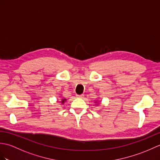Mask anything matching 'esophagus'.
Masks as SVG:
<instances>
[{
  "mask_svg": "<svg viewBox=\"0 0 160 160\" xmlns=\"http://www.w3.org/2000/svg\"><path fill=\"white\" fill-rule=\"evenodd\" d=\"M76 96L78 98H83L84 97V95L83 94H80V95H76Z\"/></svg>",
  "mask_w": 160,
  "mask_h": 160,
  "instance_id": "34e87169",
  "label": "esophagus"
}]
</instances>
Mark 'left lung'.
<instances>
[{
	"mask_svg": "<svg viewBox=\"0 0 160 160\" xmlns=\"http://www.w3.org/2000/svg\"><path fill=\"white\" fill-rule=\"evenodd\" d=\"M96 102H97V101H96Z\"/></svg>",
	"mask_w": 160,
	"mask_h": 160,
	"instance_id": "8db88e82",
	"label": "left lung"
}]
</instances>
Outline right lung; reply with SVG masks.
Segmentation results:
<instances>
[{
    "mask_svg": "<svg viewBox=\"0 0 160 160\" xmlns=\"http://www.w3.org/2000/svg\"><path fill=\"white\" fill-rule=\"evenodd\" d=\"M65 101H66V99H62V101H61V102H62V104H64V102H65Z\"/></svg>",
    "mask_w": 160,
    "mask_h": 160,
    "instance_id": "right-lung-1",
    "label": "right lung"
}]
</instances>
